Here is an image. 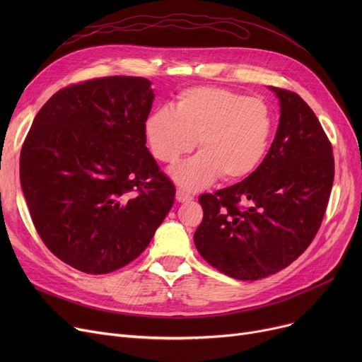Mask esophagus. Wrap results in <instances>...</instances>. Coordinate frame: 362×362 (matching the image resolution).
I'll list each match as a JSON object with an SVG mask.
<instances>
[{
	"instance_id": "esophagus-1",
	"label": "esophagus",
	"mask_w": 362,
	"mask_h": 362,
	"mask_svg": "<svg viewBox=\"0 0 362 362\" xmlns=\"http://www.w3.org/2000/svg\"><path fill=\"white\" fill-rule=\"evenodd\" d=\"M176 199H177V202H189V201L194 199V197L191 194L185 192V191H180V189H179V191L176 192Z\"/></svg>"
}]
</instances>
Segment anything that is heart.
I'll list each match as a JSON object with an SVG mask.
<instances>
[{
    "instance_id": "1",
    "label": "heart",
    "mask_w": 362,
    "mask_h": 362,
    "mask_svg": "<svg viewBox=\"0 0 362 362\" xmlns=\"http://www.w3.org/2000/svg\"><path fill=\"white\" fill-rule=\"evenodd\" d=\"M267 103L214 86L189 88L179 93L176 108L161 107L145 120V136L157 160L175 164L198 141L199 154L170 170L186 191H199L220 176L236 182L258 168L273 135Z\"/></svg>"
}]
</instances>
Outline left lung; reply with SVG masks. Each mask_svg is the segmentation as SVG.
Wrapping results in <instances>:
<instances>
[{
  "label": "left lung",
  "instance_id": "left-lung-1",
  "mask_svg": "<svg viewBox=\"0 0 362 362\" xmlns=\"http://www.w3.org/2000/svg\"><path fill=\"white\" fill-rule=\"evenodd\" d=\"M269 89L280 105L269 154L245 180L199 197L204 218L194 235L197 250L238 280L274 274L308 248L334 179L332 145L314 111L295 92Z\"/></svg>",
  "mask_w": 362,
  "mask_h": 362
}]
</instances>
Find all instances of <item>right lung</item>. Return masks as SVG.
I'll use <instances>...</instances> for the list:
<instances>
[{
    "mask_svg": "<svg viewBox=\"0 0 362 362\" xmlns=\"http://www.w3.org/2000/svg\"><path fill=\"white\" fill-rule=\"evenodd\" d=\"M156 95L144 78L111 76L54 93L21 152V183L47 248L76 270L105 274L138 258L176 189L149 154Z\"/></svg>",
    "mask_w": 362,
    "mask_h": 362,
    "instance_id": "right-lung-1",
    "label": "right lung"
}]
</instances>
